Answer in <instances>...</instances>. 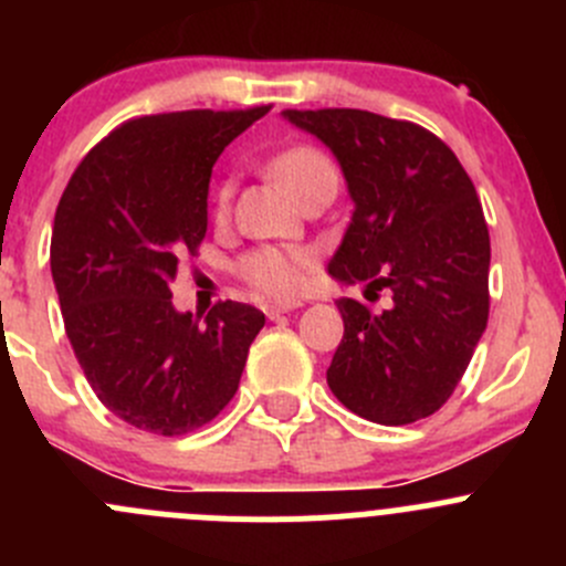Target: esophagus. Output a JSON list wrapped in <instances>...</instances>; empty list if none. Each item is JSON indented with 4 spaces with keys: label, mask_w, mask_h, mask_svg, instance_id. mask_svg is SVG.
I'll use <instances>...</instances> for the list:
<instances>
[{
    "label": "esophagus",
    "mask_w": 566,
    "mask_h": 566,
    "mask_svg": "<svg viewBox=\"0 0 566 566\" xmlns=\"http://www.w3.org/2000/svg\"><path fill=\"white\" fill-rule=\"evenodd\" d=\"M298 306L301 304H295V301H293V304H290V301H287V304H268L265 315H268V319H279L282 315H287V312L298 310Z\"/></svg>",
    "instance_id": "obj_1"
}]
</instances>
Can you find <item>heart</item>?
I'll return each instance as SVG.
<instances>
[{"mask_svg":"<svg viewBox=\"0 0 566 566\" xmlns=\"http://www.w3.org/2000/svg\"><path fill=\"white\" fill-rule=\"evenodd\" d=\"M271 169L279 182H284L290 191L298 193L312 177L331 169V161L315 147H293V150L282 153ZM227 197H230V188L221 191V208H224ZM306 262H310L306 251L262 247L249 251L241 260V265H238V271H241V276L247 279L251 287L262 290V293L290 295L298 290L301 271H304Z\"/></svg>","mask_w":566,"mask_h":566,"instance_id":"b5f03b06","label":"heart"}]
</instances>
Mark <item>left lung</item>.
<instances>
[{"instance_id":"obj_1","label":"left lung","mask_w":566,"mask_h":566,"mask_svg":"<svg viewBox=\"0 0 566 566\" xmlns=\"http://www.w3.org/2000/svg\"><path fill=\"white\" fill-rule=\"evenodd\" d=\"M282 117L334 153L353 199L328 273L391 293L384 312L339 301L345 336L328 389L375 424L427 419L452 397L488 328L490 235L476 188L421 125L361 108Z\"/></svg>"}]
</instances>
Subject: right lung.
Masks as SVG:
<instances>
[{
  "label": "right lung",
  "mask_w": 566,
  "mask_h": 566,
  "mask_svg": "<svg viewBox=\"0 0 566 566\" xmlns=\"http://www.w3.org/2000/svg\"><path fill=\"white\" fill-rule=\"evenodd\" d=\"M271 106L128 119L84 156L54 216L51 276L101 402L130 427L186 436L235 397L265 315L224 301L199 323L169 284L208 232L216 158Z\"/></svg>",
  "instance_id": "right-lung-1"
}]
</instances>
